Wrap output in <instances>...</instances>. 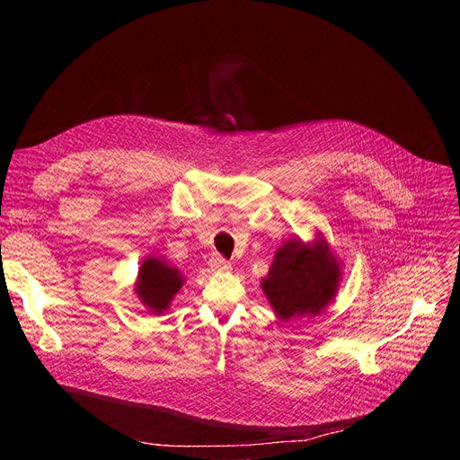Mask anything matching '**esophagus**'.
<instances>
[{"label": "esophagus", "instance_id": "34e87169", "mask_svg": "<svg viewBox=\"0 0 460 460\" xmlns=\"http://www.w3.org/2000/svg\"><path fill=\"white\" fill-rule=\"evenodd\" d=\"M209 266H211L213 271H218V273H226V271L231 270L229 261H227L224 256H220V254H215V256L209 260Z\"/></svg>", "mask_w": 460, "mask_h": 460}]
</instances>
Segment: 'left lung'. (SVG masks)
<instances>
[{
	"label": "left lung",
	"instance_id": "left-lung-1",
	"mask_svg": "<svg viewBox=\"0 0 460 460\" xmlns=\"http://www.w3.org/2000/svg\"><path fill=\"white\" fill-rule=\"evenodd\" d=\"M342 280V260L325 236L289 240L275 251L273 264L260 288L280 320L318 316L335 302Z\"/></svg>",
	"mask_w": 460,
	"mask_h": 460
}]
</instances>
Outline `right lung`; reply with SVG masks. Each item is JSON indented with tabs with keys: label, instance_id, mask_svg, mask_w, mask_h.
<instances>
[{
	"label": "right lung",
	"instance_id": "add662e5",
	"mask_svg": "<svg viewBox=\"0 0 460 460\" xmlns=\"http://www.w3.org/2000/svg\"><path fill=\"white\" fill-rule=\"evenodd\" d=\"M183 284L185 277L181 271L171 266L165 258L147 256L138 270L135 293L153 314H164Z\"/></svg>",
	"mask_w": 460,
	"mask_h": 460
}]
</instances>
